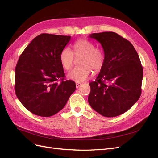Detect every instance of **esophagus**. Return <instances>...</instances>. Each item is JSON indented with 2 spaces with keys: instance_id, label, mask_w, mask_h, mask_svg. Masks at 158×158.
Segmentation results:
<instances>
[{
  "instance_id": "esophagus-1",
  "label": "esophagus",
  "mask_w": 158,
  "mask_h": 158,
  "mask_svg": "<svg viewBox=\"0 0 158 158\" xmlns=\"http://www.w3.org/2000/svg\"><path fill=\"white\" fill-rule=\"evenodd\" d=\"M75 85H76V88H79V86H81V83H75Z\"/></svg>"
}]
</instances>
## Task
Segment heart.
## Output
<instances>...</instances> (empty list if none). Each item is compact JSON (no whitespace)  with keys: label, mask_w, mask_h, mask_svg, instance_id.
Segmentation results:
<instances>
[{"label":"heart","mask_w":158,"mask_h":158,"mask_svg":"<svg viewBox=\"0 0 158 158\" xmlns=\"http://www.w3.org/2000/svg\"><path fill=\"white\" fill-rule=\"evenodd\" d=\"M75 57L82 56L79 60V67L75 68L68 73V78L75 82H83L90 75L92 70L97 73L102 68L105 62V55L102 50L96 48L90 40L80 39L73 44V52L65 47L60 54V61L65 70L72 68Z\"/></svg>","instance_id":"b5f03b06"}]
</instances>
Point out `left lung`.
<instances>
[{
    "instance_id": "left-lung-1",
    "label": "left lung",
    "mask_w": 158,
    "mask_h": 158,
    "mask_svg": "<svg viewBox=\"0 0 158 158\" xmlns=\"http://www.w3.org/2000/svg\"><path fill=\"white\" fill-rule=\"evenodd\" d=\"M103 48L105 62L94 81L89 83L88 101L96 112L107 118L128 111L140 98L143 68L129 40L114 32L90 34Z\"/></svg>"
}]
</instances>
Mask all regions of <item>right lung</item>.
<instances>
[{
	"label": "right lung",
	"instance_id": "1",
	"mask_svg": "<svg viewBox=\"0 0 158 158\" xmlns=\"http://www.w3.org/2000/svg\"><path fill=\"white\" fill-rule=\"evenodd\" d=\"M70 36L42 33L19 56L15 69V93L30 112L50 117L62 110L76 89L65 80L60 54Z\"/></svg>",
	"mask_w": 158,
	"mask_h": 158
}]
</instances>
